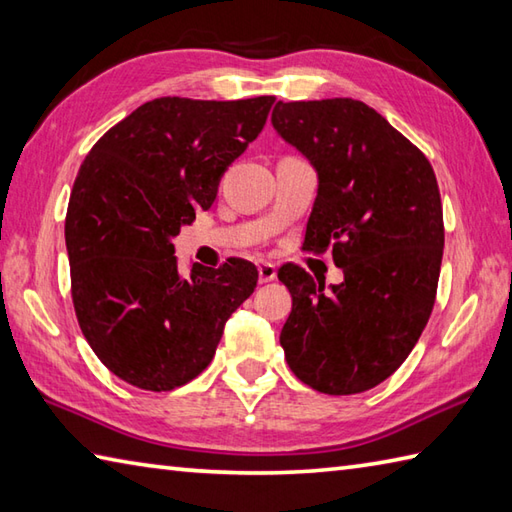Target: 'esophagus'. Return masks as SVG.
I'll return each instance as SVG.
<instances>
[{"instance_id": "obj_1", "label": "esophagus", "mask_w": 512, "mask_h": 512, "mask_svg": "<svg viewBox=\"0 0 512 512\" xmlns=\"http://www.w3.org/2000/svg\"><path fill=\"white\" fill-rule=\"evenodd\" d=\"M276 278V265L271 263H260L258 265V280L260 283H271Z\"/></svg>"}]
</instances>
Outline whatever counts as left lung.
Segmentation results:
<instances>
[{"mask_svg": "<svg viewBox=\"0 0 512 512\" xmlns=\"http://www.w3.org/2000/svg\"><path fill=\"white\" fill-rule=\"evenodd\" d=\"M271 125L318 176L305 247H331L344 274L325 287L300 267L278 271L294 300L280 331L287 364L320 393L369 391L406 360L433 311L444 249L435 172L362 101H278Z\"/></svg>", "mask_w": 512, "mask_h": 512, "instance_id": "8db88e82", "label": "left lung"}]
</instances>
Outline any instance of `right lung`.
<instances>
[{"mask_svg":"<svg viewBox=\"0 0 512 512\" xmlns=\"http://www.w3.org/2000/svg\"><path fill=\"white\" fill-rule=\"evenodd\" d=\"M274 97H161L110 128L83 161L66 214L72 302L106 367L132 387L194 380L227 318L254 294L241 258L179 274L172 238L210 210L225 170L265 128Z\"/></svg>","mask_w":512,"mask_h":512,"instance_id":"1","label":"right lung"}]
</instances>
